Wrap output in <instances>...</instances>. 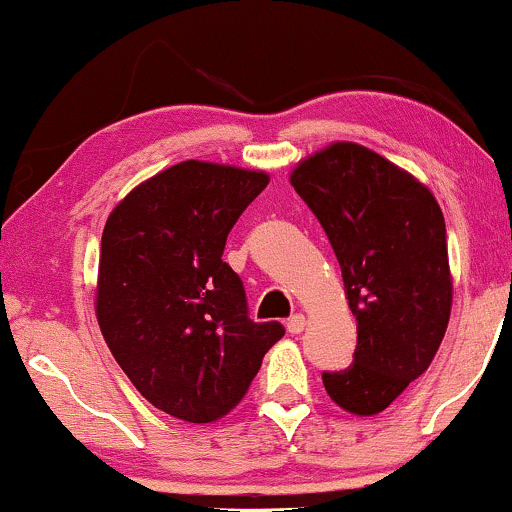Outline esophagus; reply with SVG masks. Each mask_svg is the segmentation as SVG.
<instances>
[{
    "label": "esophagus",
    "instance_id": "esophagus-1",
    "mask_svg": "<svg viewBox=\"0 0 512 512\" xmlns=\"http://www.w3.org/2000/svg\"><path fill=\"white\" fill-rule=\"evenodd\" d=\"M286 330H289L291 334H301L305 330V317L301 313L291 315L289 322H286Z\"/></svg>",
    "mask_w": 512,
    "mask_h": 512
}]
</instances>
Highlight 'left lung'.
Returning <instances> with one entry per match:
<instances>
[{
	"mask_svg": "<svg viewBox=\"0 0 512 512\" xmlns=\"http://www.w3.org/2000/svg\"><path fill=\"white\" fill-rule=\"evenodd\" d=\"M291 185L330 238L358 327L354 363L322 383L351 414H380L426 373L448 327L443 211L407 170L351 142L298 163Z\"/></svg>",
	"mask_w": 512,
	"mask_h": 512,
	"instance_id": "1",
	"label": "left lung"
}]
</instances>
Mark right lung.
<instances>
[{
    "label": "right lung",
    "instance_id": "1",
    "mask_svg": "<svg viewBox=\"0 0 512 512\" xmlns=\"http://www.w3.org/2000/svg\"><path fill=\"white\" fill-rule=\"evenodd\" d=\"M262 170L182 161L108 216L96 315L127 378L156 409L209 424L245 397L281 322H252L226 238L267 187Z\"/></svg>",
    "mask_w": 512,
    "mask_h": 512
}]
</instances>
